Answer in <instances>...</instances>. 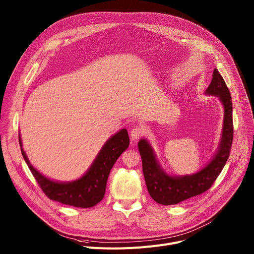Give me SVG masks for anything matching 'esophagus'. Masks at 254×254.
<instances>
[{"label":"esophagus","mask_w":254,"mask_h":254,"mask_svg":"<svg viewBox=\"0 0 254 254\" xmlns=\"http://www.w3.org/2000/svg\"><path fill=\"white\" fill-rule=\"evenodd\" d=\"M144 133V129L140 126H136L135 128H133L130 132V137L132 140H137L139 139Z\"/></svg>","instance_id":"1"}]
</instances>
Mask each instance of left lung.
Returning a JSON list of instances; mask_svg holds the SVG:
<instances>
[{"label": "left lung", "instance_id": "1", "mask_svg": "<svg viewBox=\"0 0 254 254\" xmlns=\"http://www.w3.org/2000/svg\"><path fill=\"white\" fill-rule=\"evenodd\" d=\"M216 96L223 107V124L217 150L206 166L188 175H170L161 166L153 146L147 139L138 141L142 171L150 196L159 204L175 205L206 191L225 167L233 142V106L229 89L219 71L213 70L212 80L205 91Z\"/></svg>", "mask_w": 254, "mask_h": 254}]
</instances>
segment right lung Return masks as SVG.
Returning <instances> with one entry per match:
<instances>
[{
    "instance_id": "1",
    "label": "right lung",
    "mask_w": 254,
    "mask_h": 254,
    "mask_svg": "<svg viewBox=\"0 0 254 254\" xmlns=\"http://www.w3.org/2000/svg\"><path fill=\"white\" fill-rule=\"evenodd\" d=\"M21 154L42 190L53 201L65 205L89 208L102 200L106 192L108 177L118 158L129 146L127 130L121 129L103 144L89 169L78 180L71 182H57L38 171L29 162L19 134Z\"/></svg>"
}]
</instances>
